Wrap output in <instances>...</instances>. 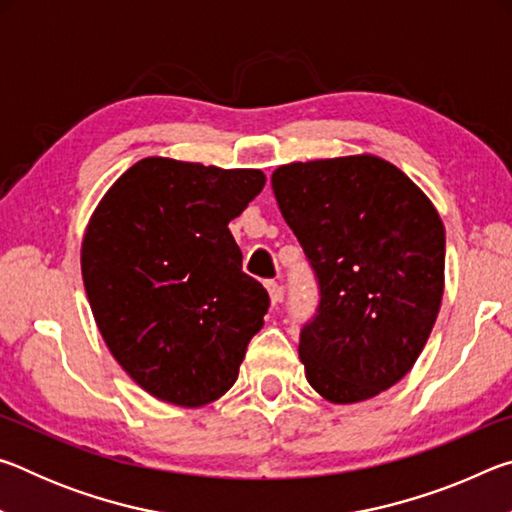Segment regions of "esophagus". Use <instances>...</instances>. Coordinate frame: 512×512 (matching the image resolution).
I'll return each mask as SVG.
<instances>
[{
	"label": "esophagus",
	"mask_w": 512,
	"mask_h": 512,
	"mask_svg": "<svg viewBox=\"0 0 512 512\" xmlns=\"http://www.w3.org/2000/svg\"><path fill=\"white\" fill-rule=\"evenodd\" d=\"M264 284H266L268 298H271V305H277V302H280V300H282V296H284L282 287H280V284H277L275 280H266Z\"/></svg>",
	"instance_id": "34e87169"
}]
</instances>
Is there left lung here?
<instances>
[{
    "mask_svg": "<svg viewBox=\"0 0 512 512\" xmlns=\"http://www.w3.org/2000/svg\"><path fill=\"white\" fill-rule=\"evenodd\" d=\"M271 185L320 287L298 348L307 381L332 404L388 391L420 357L443 302L438 210L370 153L282 164Z\"/></svg>",
    "mask_w": 512,
    "mask_h": 512,
    "instance_id": "obj_1",
    "label": "left lung"
}]
</instances>
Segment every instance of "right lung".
Returning <instances> with one entry per match:
<instances>
[{
    "label": "right lung",
    "instance_id": "1",
    "mask_svg": "<svg viewBox=\"0 0 512 512\" xmlns=\"http://www.w3.org/2000/svg\"><path fill=\"white\" fill-rule=\"evenodd\" d=\"M259 169L144 158L92 212L81 273L97 327L137 386L205 406L237 381L268 293L241 271L228 223L262 192Z\"/></svg>",
    "mask_w": 512,
    "mask_h": 512
}]
</instances>
